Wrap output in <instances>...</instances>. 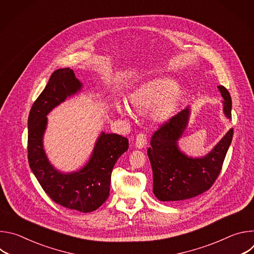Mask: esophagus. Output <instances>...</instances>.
<instances>
[{
  "label": "esophagus",
  "mask_w": 254,
  "mask_h": 254,
  "mask_svg": "<svg viewBox=\"0 0 254 254\" xmlns=\"http://www.w3.org/2000/svg\"><path fill=\"white\" fill-rule=\"evenodd\" d=\"M148 143V136L144 132H139L137 133V135L135 136V141L134 144L135 147L138 149H142L147 146Z\"/></svg>",
  "instance_id": "obj_1"
}]
</instances>
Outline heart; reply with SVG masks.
<instances>
[{
  "mask_svg": "<svg viewBox=\"0 0 254 254\" xmlns=\"http://www.w3.org/2000/svg\"><path fill=\"white\" fill-rule=\"evenodd\" d=\"M182 97V91L175 86V82L168 78H155L142 83L130 95V103L138 112L152 111L156 121L169 119ZM118 111L123 116H131L132 111L127 101L117 104Z\"/></svg>",
  "mask_w": 254,
  "mask_h": 254,
  "instance_id": "obj_1",
  "label": "heart"
}]
</instances>
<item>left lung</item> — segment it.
I'll list each match as a JSON object with an SVG mask.
<instances>
[{
  "instance_id": "1",
  "label": "left lung",
  "mask_w": 254,
  "mask_h": 254,
  "mask_svg": "<svg viewBox=\"0 0 254 254\" xmlns=\"http://www.w3.org/2000/svg\"><path fill=\"white\" fill-rule=\"evenodd\" d=\"M224 101L225 116L231 118L232 101L228 90L218 86ZM189 110L178 113L157 129L151 139L148 156L153 169V192L161 201L177 202L194 198L208 191L218 178L233 136L230 128L205 157L189 158L177 146L189 119Z\"/></svg>"
}]
</instances>
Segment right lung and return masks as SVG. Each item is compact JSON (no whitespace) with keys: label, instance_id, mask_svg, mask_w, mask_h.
<instances>
[{"label":"right lung","instance_id":"1","mask_svg":"<svg viewBox=\"0 0 254 254\" xmlns=\"http://www.w3.org/2000/svg\"><path fill=\"white\" fill-rule=\"evenodd\" d=\"M70 68L54 71L45 89L33 103L28 118V162L45 193L65 208L83 213L99 208L110 195L112 172L119 158L127 151L128 139L102 132L89 162L78 172L62 174L48 162L43 149L46 116L67 96L81 88Z\"/></svg>","mask_w":254,"mask_h":254}]
</instances>
